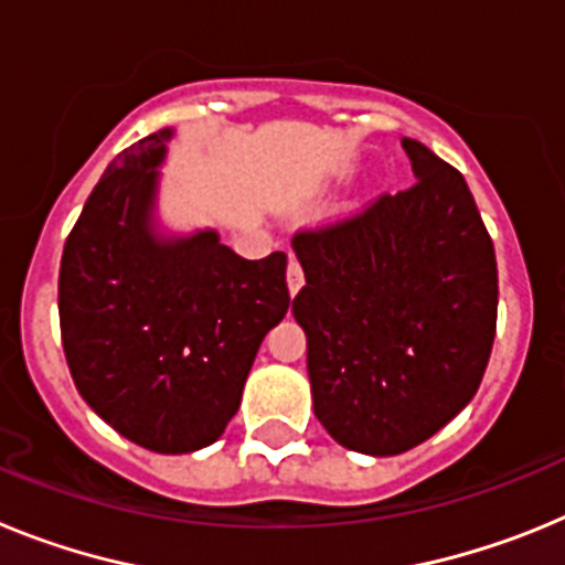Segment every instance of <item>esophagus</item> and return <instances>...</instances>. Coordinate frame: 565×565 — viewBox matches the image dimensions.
I'll use <instances>...</instances> for the list:
<instances>
[{
	"label": "esophagus",
	"instance_id": "esophagus-1",
	"mask_svg": "<svg viewBox=\"0 0 565 565\" xmlns=\"http://www.w3.org/2000/svg\"><path fill=\"white\" fill-rule=\"evenodd\" d=\"M302 286H306V274H302L299 259H291V263H288V291L297 294Z\"/></svg>",
	"mask_w": 565,
	"mask_h": 565
}]
</instances>
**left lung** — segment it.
Listing matches in <instances>:
<instances>
[{"label":"left lung","instance_id":"8db88e82","mask_svg":"<svg viewBox=\"0 0 565 565\" xmlns=\"http://www.w3.org/2000/svg\"><path fill=\"white\" fill-rule=\"evenodd\" d=\"M418 181L294 234L313 413L342 447L398 456L476 396L498 322L495 248L463 174L404 138Z\"/></svg>","mask_w":565,"mask_h":565}]
</instances>
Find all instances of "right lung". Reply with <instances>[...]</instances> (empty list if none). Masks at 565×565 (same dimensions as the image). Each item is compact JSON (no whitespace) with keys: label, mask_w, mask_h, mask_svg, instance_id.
Returning <instances> with one entry per match:
<instances>
[{"label":"right lung","mask_w":565,"mask_h":565,"mask_svg":"<svg viewBox=\"0 0 565 565\" xmlns=\"http://www.w3.org/2000/svg\"><path fill=\"white\" fill-rule=\"evenodd\" d=\"M172 129L124 149L67 234L58 322L84 402L152 452L217 441L239 407L259 342L286 317L288 257L243 259L214 232H149L154 167Z\"/></svg>","instance_id":"add662e5"}]
</instances>
